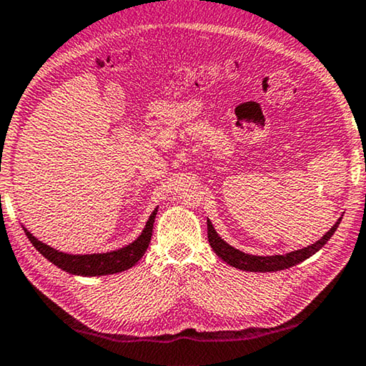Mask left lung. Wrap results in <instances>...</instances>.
I'll return each instance as SVG.
<instances>
[{
    "label": "left lung",
    "instance_id": "obj_1",
    "mask_svg": "<svg viewBox=\"0 0 366 366\" xmlns=\"http://www.w3.org/2000/svg\"><path fill=\"white\" fill-rule=\"evenodd\" d=\"M341 223V219H339L335 225L331 227V229L326 233L322 239H318L317 242H313L312 246H307L304 249H299V251H292L290 254L285 255H267V257H262V255H251V254H244L234 249L233 246L227 244L219 234H217L215 228L212 227L210 220H207V238H209V244L214 249V252L219 255L220 259L227 262L228 265H232L234 268H239V270L244 272H280L285 270V268H290L300 264L305 259H309L310 255L318 252L326 242L331 239V236L335 234V232Z\"/></svg>",
    "mask_w": 366,
    "mask_h": 366
}]
</instances>
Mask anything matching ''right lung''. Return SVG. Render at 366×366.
Returning a JSON list of instances; mask_svg holds the SVG:
<instances>
[{
	"mask_svg": "<svg viewBox=\"0 0 366 366\" xmlns=\"http://www.w3.org/2000/svg\"><path fill=\"white\" fill-rule=\"evenodd\" d=\"M156 214L157 209H154V212L151 214L149 220H147L143 233H141L132 244L106 254L72 255L59 252L56 251V249L49 247L48 244H44V242L38 241L35 236L27 232L25 228L24 232L27 234L31 244L35 246L36 251L40 252L44 259H48L51 264L59 267L61 270L72 274H80V277H101V274H112L128 270V268H132L141 257H143L147 246H149L151 242Z\"/></svg>",
	"mask_w": 366,
	"mask_h": 366,
	"instance_id": "obj_1",
	"label": "right lung"
}]
</instances>
